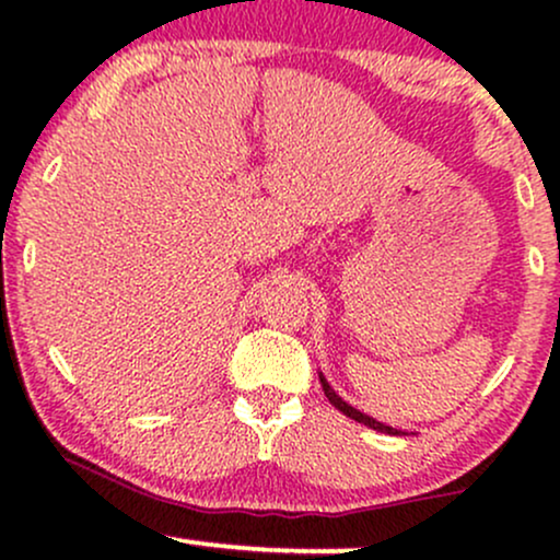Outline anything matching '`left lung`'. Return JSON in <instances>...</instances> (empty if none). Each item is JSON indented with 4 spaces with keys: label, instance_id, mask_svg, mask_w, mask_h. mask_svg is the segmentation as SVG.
Returning a JSON list of instances; mask_svg holds the SVG:
<instances>
[{
    "label": "left lung",
    "instance_id": "left-lung-1",
    "mask_svg": "<svg viewBox=\"0 0 560 560\" xmlns=\"http://www.w3.org/2000/svg\"><path fill=\"white\" fill-rule=\"evenodd\" d=\"M318 378H320V387H324V395L329 397V402L334 405V408H337V410H342V413L347 416V419H352V421L363 423V427L374 429V432H382V434H400V432H397V429H392V427H387V423H382V421L371 419V416H365V413H361V410H358V408H352L350 402H345L342 397H339L337 392L331 389V384L326 382V376L320 374V371H318Z\"/></svg>",
    "mask_w": 560,
    "mask_h": 560
}]
</instances>
